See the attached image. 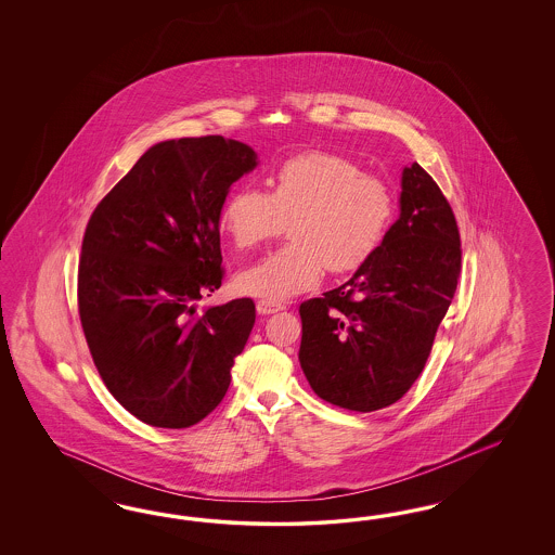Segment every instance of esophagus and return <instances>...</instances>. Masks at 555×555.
Masks as SVG:
<instances>
[{
	"instance_id": "1",
	"label": "esophagus",
	"mask_w": 555,
	"mask_h": 555,
	"mask_svg": "<svg viewBox=\"0 0 555 555\" xmlns=\"http://www.w3.org/2000/svg\"><path fill=\"white\" fill-rule=\"evenodd\" d=\"M285 309V305L283 302H272V301H258L256 302V311L260 313V315H270V313H279V311H283Z\"/></svg>"
}]
</instances>
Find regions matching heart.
<instances>
[{
    "label": "heart",
    "mask_w": 555,
    "mask_h": 555,
    "mask_svg": "<svg viewBox=\"0 0 555 555\" xmlns=\"http://www.w3.org/2000/svg\"><path fill=\"white\" fill-rule=\"evenodd\" d=\"M270 193L235 186L219 207V228L237 250H253L288 225L291 246L235 276L237 293L286 301L320 285L325 267L352 272L380 248L395 216L387 183L332 152L288 156L267 179Z\"/></svg>",
    "instance_id": "obj_1"
}]
</instances>
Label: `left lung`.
<instances>
[{"mask_svg":"<svg viewBox=\"0 0 555 555\" xmlns=\"http://www.w3.org/2000/svg\"><path fill=\"white\" fill-rule=\"evenodd\" d=\"M399 207L369 262L299 307L309 385L358 413L397 403L420 378L460 276L454 211L417 163L403 168Z\"/></svg>","mask_w":555,"mask_h":555,"instance_id":"8db88e82","label":"left lung"}]
</instances>
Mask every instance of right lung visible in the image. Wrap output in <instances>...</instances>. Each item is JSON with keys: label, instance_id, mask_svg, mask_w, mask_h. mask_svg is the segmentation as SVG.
Segmentation results:
<instances>
[{"label": "right lung", "instance_id": "add662e5", "mask_svg": "<svg viewBox=\"0 0 555 555\" xmlns=\"http://www.w3.org/2000/svg\"><path fill=\"white\" fill-rule=\"evenodd\" d=\"M256 152L223 135L144 152L85 230L79 315L107 390L154 427L183 429L225 397L256 320L253 299L207 307L221 286L219 207Z\"/></svg>", "mask_w": 555, "mask_h": 555}]
</instances>
